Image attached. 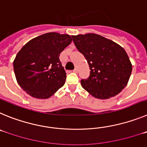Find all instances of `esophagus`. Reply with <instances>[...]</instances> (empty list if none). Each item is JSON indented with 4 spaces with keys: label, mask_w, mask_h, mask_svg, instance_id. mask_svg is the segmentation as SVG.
<instances>
[{
    "label": "esophagus",
    "mask_w": 147,
    "mask_h": 147,
    "mask_svg": "<svg viewBox=\"0 0 147 147\" xmlns=\"http://www.w3.org/2000/svg\"><path fill=\"white\" fill-rule=\"evenodd\" d=\"M73 72H74V73H77L78 72V69H77V68H75V69L74 70V71H73Z\"/></svg>",
    "instance_id": "esophagus-1"
}]
</instances>
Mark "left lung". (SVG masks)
I'll return each mask as SVG.
<instances>
[{"label":"left lung","mask_w":147,"mask_h":147,"mask_svg":"<svg viewBox=\"0 0 147 147\" xmlns=\"http://www.w3.org/2000/svg\"><path fill=\"white\" fill-rule=\"evenodd\" d=\"M71 37L90 70L89 77L81 80L82 88L101 99L119 94L127 85L132 72V64L125 50L96 34Z\"/></svg>","instance_id":"1"}]
</instances>
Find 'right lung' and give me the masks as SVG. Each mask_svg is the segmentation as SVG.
<instances>
[{
  "label": "right lung",
  "instance_id": "right-lung-1",
  "mask_svg": "<svg viewBox=\"0 0 147 147\" xmlns=\"http://www.w3.org/2000/svg\"><path fill=\"white\" fill-rule=\"evenodd\" d=\"M71 41L70 35L50 32L27 42L13 62L22 89L34 98H48L63 86L66 73L59 54Z\"/></svg>",
  "mask_w": 147,
  "mask_h": 147
}]
</instances>
